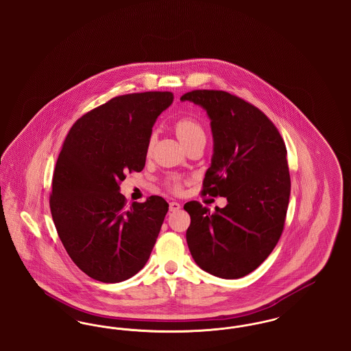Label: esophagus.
<instances>
[{
  "label": "esophagus",
  "mask_w": 351,
  "mask_h": 351,
  "mask_svg": "<svg viewBox=\"0 0 351 351\" xmlns=\"http://www.w3.org/2000/svg\"><path fill=\"white\" fill-rule=\"evenodd\" d=\"M182 208V205L179 204V202H176V201H171L169 202V210L171 212H176V210H179Z\"/></svg>",
  "instance_id": "obj_1"
}]
</instances>
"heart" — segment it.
Returning a JSON list of instances; mask_svg holds the SVG:
<instances>
[{
    "mask_svg": "<svg viewBox=\"0 0 351 351\" xmlns=\"http://www.w3.org/2000/svg\"><path fill=\"white\" fill-rule=\"evenodd\" d=\"M175 132L179 138V141L182 142V145L185 146L186 143L199 139V138H205V133L204 129L201 128L200 123L192 118H180L176 123H175ZM152 149V141L149 142L147 146V151H151ZM173 186L178 188V183L175 182Z\"/></svg>",
    "mask_w": 351,
    "mask_h": 351,
    "instance_id": "obj_1",
    "label": "heart"
}]
</instances>
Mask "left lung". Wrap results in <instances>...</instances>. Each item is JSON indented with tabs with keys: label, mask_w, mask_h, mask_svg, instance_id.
I'll list each match as a JSON object with an SVG mask.
<instances>
[{
	"label": "left lung",
	"mask_w": 351,
	"mask_h": 351,
	"mask_svg": "<svg viewBox=\"0 0 351 351\" xmlns=\"http://www.w3.org/2000/svg\"><path fill=\"white\" fill-rule=\"evenodd\" d=\"M210 119L213 155L202 192L226 197L216 212L189 201L186 243L196 265L222 278L239 279L259 267L284 228L291 179L287 149L274 123L258 108L222 90L182 96Z\"/></svg>",
	"instance_id": "1"
}]
</instances>
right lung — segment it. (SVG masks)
<instances>
[{"label": "right lung", "instance_id": "add662e5", "mask_svg": "<svg viewBox=\"0 0 351 351\" xmlns=\"http://www.w3.org/2000/svg\"><path fill=\"white\" fill-rule=\"evenodd\" d=\"M172 101L171 92L118 96L77 119L64 141L51 215L68 255L95 280H128L150 258L167 201L151 196L126 209L119 183L145 168L152 126Z\"/></svg>", "mask_w": 351, "mask_h": 351}]
</instances>
